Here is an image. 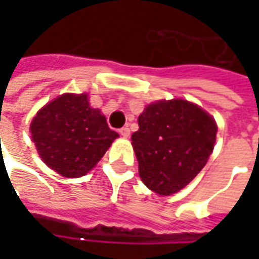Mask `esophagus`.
I'll use <instances>...</instances> for the list:
<instances>
[{
    "mask_svg": "<svg viewBox=\"0 0 259 259\" xmlns=\"http://www.w3.org/2000/svg\"><path fill=\"white\" fill-rule=\"evenodd\" d=\"M119 134L122 135L124 138H128V137L131 135V130H130L128 126H124V128H121V130H119Z\"/></svg>",
    "mask_w": 259,
    "mask_h": 259,
    "instance_id": "34e87169",
    "label": "esophagus"
}]
</instances>
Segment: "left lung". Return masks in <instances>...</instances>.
<instances>
[{
    "instance_id": "1",
    "label": "left lung",
    "mask_w": 259,
    "mask_h": 259,
    "mask_svg": "<svg viewBox=\"0 0 259 259\" xmlns=\"http://www.w3.org/2000/svg\"><path fill=\"white\" fill-rule=\"evenodd\" d=\"M133 147L143 183L170 196L193 180L212 154L218 126L200 106L184 99L157 101L138 116Z\"/></svg>"
}]
</instances>
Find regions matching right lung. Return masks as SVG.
Here are the masks:
<instances>
[{
  "mask_svg": "<svg viewBox=\"0 0 259 259\" xmlns=\"http://www.w3.org/2000/svg\"><path fill=\"white\" fill-rule=\"evenodd\" d=\"M30 131L41 160L63 177L85 176L118 138L86 94H63L45 105Z\"/></svg>",
  "mask_w": 259,
  "mask_h": 259,
  "instance_id": "add662e5",
  "label": "right lung"
}]
</instances>
